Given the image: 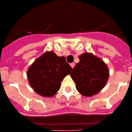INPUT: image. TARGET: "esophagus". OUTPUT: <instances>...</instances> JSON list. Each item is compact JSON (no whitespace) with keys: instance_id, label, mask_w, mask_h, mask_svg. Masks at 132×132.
I'll use <instances>...</instances> for the list:
<instances>
[{"instance_id":"1","label":"esophagus","mask_w":132,"mask_h":132,"mask_svg":"<svg viewBox=\"0 0 132 132\" xmlns=\"http://www.w3.org/2000/svg\"><path fill=\"white\" fill-rule=\"evenodd\" d=\"M70 65H71V67H72V68H73V67H74V66H75V64L73 63H71V64H70Z\"/></svg>"}]
</instances>
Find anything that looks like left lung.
Returning a JSON list of instances; mask_svg holds the SVG:
<instances>
[{"instance_id": "obj_1", "label": "left lung", "mask_w": 132, "mask_h": 132, "mask_svg": "<svg viewBox=\"0 0 132 132\" xmlns=\"http://www.w3.org/2000/svg\"><path fill=\"white\" fill-rule=\"evenodd\" d=\"M78 63L71 73L76 89L80 94L90 97L99 93L106 85L109 71L104 61L90 53L79 56Z\"/></svg>"}]
</instances>
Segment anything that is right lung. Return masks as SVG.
<instances>
[{
	"instance_id": "add662e5",
	"label": "right lung",
	"mask_w": 132,
	"mask_h": 132,
	"mask_svg": "<svg viewBox=\"0 0 132 132\" xmlns=\"http://www.w3.org/2000/svg\"><path fill=\"white\" fill-rule=\"evenodd\" d=\"M72 68L63 56L47 52L38 58L27 71L30 86L43 97H52L59 90L61 83Z\"/></svg>"
}]
</instances>
